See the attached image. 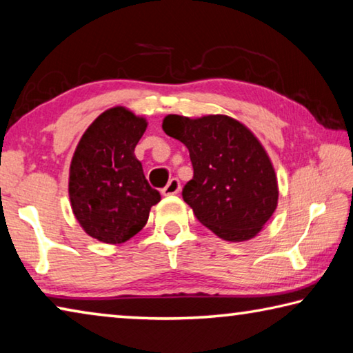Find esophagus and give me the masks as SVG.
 I'll return each mask as SVG.
<instances>
[{"instance_id": "esophagus-1", "label": "esophagus", "mask_w": 353, "mask_h": 353, "mask_svg": "<svg viewBox=\"0 0 353 353\" xmlns=\"http://www.w3.org/2000/svg\"><path fill=\"white\" fill-rule=\"evenodd\" d=\"M179 191H181V182H179V179H171L168 182V185L162 190V194L163 196H172V194H177Z\"/></svg>"}]
</instances>
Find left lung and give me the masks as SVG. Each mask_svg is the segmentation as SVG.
Returning <instances> with one entry per match:
<instances>
[{"label": "left lung", "mask_w": 353, "mask_h": 353, "mask_svg": "<svg viewBox=\"0 0 353 353\" xmlns=\"http://www.w3.org/2000/svg\"><path fill=\"white\" fill-rule=\"evenodd\" d=\"M166 135L188 148L193 179L182 198L194 216L225 241L254 238L277 207V179L260 141L236 119L168 115Z\"/></svg>", "instance_id": "8db88e82"}]
</instances>
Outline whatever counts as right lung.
<instances>
[{"label":"right lung","instance_id":"add662e5","mask_svg":"<svg viewBox=\"0 0 353 353\" xmlns=\"http://www.w3.org/2000/svg\"><path fill=\"white\" fill-rule=\"evenodd\" d=\"M146 126L145 118L113 107L94 119L76 148L68 183L71 208L82 229L99 241H128L160 201L134 154Z\"/></svg>","mask_w":353,"mask_h":353}]
</instances>
